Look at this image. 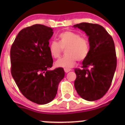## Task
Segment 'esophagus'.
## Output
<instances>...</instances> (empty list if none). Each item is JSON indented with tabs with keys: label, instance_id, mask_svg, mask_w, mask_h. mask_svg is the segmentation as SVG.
<instances>
[{
	"label": "esophagus",
	"instance_id": "34e87169",
	"mask_svg": "<svg viewBox=\"0 0 125 125\" xmlns=\"http://www.w3.org/2000/svg\"><path fill=\"white\" fill-rule=\"evenodd\" d=\"M64 71H65V73H68V72H70V71L71 70H70V69L65 68V69H64Z\"/></svg>",
	"mask_w": 125,
	"mask_h": 125
}]
</instances>
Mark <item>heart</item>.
Masks as SVG:
<instances>
[{"mask_svg":"<svg viewBox=\"0 0 125 125\" xmlns=\"http://www.w3.org/2000/svg\"><path fill=\"white\" fill-rule=\"evenodd\" d=\"M59 42H51L49 45L50 54L57 59L65 48V55L55 62V66L70 68L75 65L77 60L82 61L89 54L90 45L86 37H80L79 34L70 31L61 32L58 36Z\"/></svg>","mask_w":125,"mask_h":125,"instance_id":"heart-1","label":"heart"}]
</instances>
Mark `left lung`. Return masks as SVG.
Instances as JSON below:
<instances>
[{
  "label": "left lung",
  "instance_id": "8db88e82",
  "mask_svg": "<svg viewBox=\"0 0 125 125\" xmlns=\"http://www.w3.org/2000/svg\"><path fill=\"white\" fill-rule=\"evenodd\" d=\"M88 36L90 50L82 62V68L75 69L74 87L82 99L94 101L102 98L109 89L116 70L115 45L111 36L100 25L80 23L74 25Z\"/></svg>",
  "mask_w": 125,
  "mask_h": 125
}]
</instances>
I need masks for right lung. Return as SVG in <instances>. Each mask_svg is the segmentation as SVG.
Listing matches in <instances>:
<instances>
[{"label": "right lung", "instance_id": "right-lung-1", "mask_svg": "<svg viewBox=\"0 0 125 125\" xmlns=\"http://www.w3.org/2000/svg\"><path fill=\"white\" fill-rule=\"evenodd\" d=\"M52 29L36 24L21 30L10 51L11 72L22 94L39 104L55 98L59 83L65 76L62 68L50 70L53 60L49 50Z\"/></svg>", "mask_w": 125, "mask_h": 125}]
</instances>
